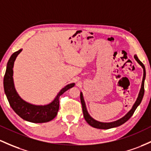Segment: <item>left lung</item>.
Segmentation results:
<instances>
[{"instance_id": "left-lung-1", "label": "left lung", "mask_w": 151, "mask_h": 151, "mask_svg": "<svg viewBox=\"0 0 151 151\" xmlns=\"http://www.w3.org/2000/svg\"><path fill=\"white\" fill-rule=\"evenodd\" d=\"M134 58H135V60L137 61V63L141 66L142 68L143 69V81H142V84H141V87H140V92H139L138 96L137 97V100L134 103V105H132V108L130 109V110L129 112H127V113L126 115H125L123 117H121V118L118 119V120H115V121L113 122H100L97 121V120H94V118H92L91 117L90 115L88 113V111L87 110V107H86V104L85 102H84V97H83V94H82V92H80V100H81V103H82V111H83V115H84V117L85 119V120L87 121V123L89 124V125H91L92 127H95V128H98V129H110V128H112V127H118L120 125H122V124L125 123V122H127L129 119L131 117V116L133 115L134 112L135 110H136V108L138 107L139 105L141 102L142 100H143V97L144 95V82H145V66L143 65V64L140 62V60L137 58V55H134Z\"/></svg>"}]
</instances>
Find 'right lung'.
Listing matches in <instances>:
<instances>
[{"mask_svg": "<svg viewBox=\"0 0 151 151\" xmlns=\"http://www.w3.org/2000/svg\"><path fill=\"white\" fill-rule=\"evenodd\" d=\"M21 51L22 49H20L14 53L10 57L6 66V74L3 79V86L5 94L7 97L8 102L14 112L26 121L34 123H42L51 121L57 115L59 107V97L68 89L74 87L75 84L71 83L63 87L58 92L55 98L46 105H34L23 100L15 88L13 77V69L15 60Z\"/></svg>", "mask_w": 151, "mask_h": 151, "instance_id": "right-lung-1", "label": "right lung"}]
</instances>
